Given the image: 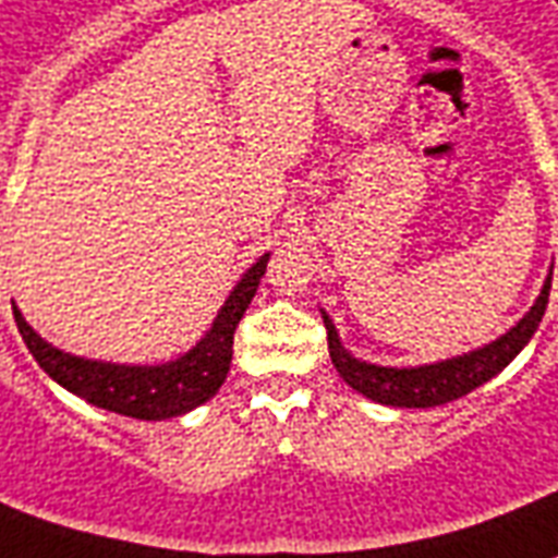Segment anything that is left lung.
<instances>
[{
  "mask_svg": "<svg viewBox=\"0 0 558 558\" xmlns=\"http://www.w3.org/2000/svg\"><path fill=\"white\" fill-rule=\"evenodd\" d=\"M553 268L544 287L537 292L535 305L525 311V317L510 326L508 332L498 335L496 341L469 350L462 356H450L441 362H428V365H374V362L356 360L338 338L332 317L323 311V323L329 329V356L338 374L344 377L347 387L362 392L365 399L377 401V404H389V408H435V404H447V401L469 396L471 389L483 387L486 380H493L501 368H508L510 362L517 360V353L523 350L532 335L541 326V317L547 311V299H550Z\"/></svg>",
  "mask_w": 558,
  "mask_h": 558,
  "instance_id": "8db88e82",
  "label": "left lung"
}]
</instances>
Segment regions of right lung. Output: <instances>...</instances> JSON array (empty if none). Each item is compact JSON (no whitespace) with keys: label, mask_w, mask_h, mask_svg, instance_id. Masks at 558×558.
Returning <instances> with one entry per match:
<instances>
[{"label":"right lung","mask_w":558,"mask_h":558,"mask_svg":"<svg viewBox=\"0 0 558 558\" xmlns=\"http://www.w3.org/2000/svg\"><path fill=\"white\" fill-rule=\"evenodd\" d=\"M266 266L268 253H263L226 295L211 329L178 360L159 362V365H126V362H102L65 353L35 332L23 319L21 307H11L29 353L60 387L111 414L135 416V420H171L205 404L223 387L232 362L235 326L259 290Z\"/></svg>","instance_id":"obj_1"}]
</instances>
